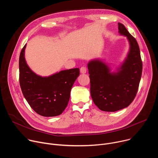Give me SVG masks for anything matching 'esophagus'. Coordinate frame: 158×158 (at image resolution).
Here are the masks:
<instances>
[{
	"instance_id": "1",
	"label": "esophagus",
	"mask_w": 158,
	"mask_h": 158,
	"mask_svg": "<svg viewBox=\"0 0 158 158\" xmlns=\"http://www.w3.org/2000/svg\"><path fill=\"white\" fill-rule=\"evenodd\" d=\"M80 72H81V74H85V73H86V72H87V68H86V67H85V66L81 67V69H80Z\"/></svg>"
}]
</instances>
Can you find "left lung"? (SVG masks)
I'll return each instance as SVG.
<instances>
[{"label":"left lung","mask_w":158,"mask_h":158,"mask_svg":"<svg viewBox=\"0 0 158 158\" xmlns=\"http://www.w3.org/2000/svg\"><path fill=\"white\" fill-rule=\"evenodd\" d=\"M119 32L127 37L130 50L117 73H110L109 67L100 60L87 65L90 91L94 103L103 111L114 112L127 107L136 96L143 71L139 45L125 26L118 23Z\"/></svg>","instance_id":"left-lung-1"}]
</instances>
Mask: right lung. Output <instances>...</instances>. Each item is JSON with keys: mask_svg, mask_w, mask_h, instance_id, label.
Returning a JSON list of instances; mask_svg holds the SVG:
<instances>
[{"mask_svg": "<svg viewBox=\"0 0 158 158\" xmlns=\"http://www.w3.org/2000/svg\"><path fill=\"white\" fill-rule=\"evenodd\" d=\"M19 56V82L26 101L37 113L44 117L61 114L68 104L71 88L79 76V68L60 71L49 77H41L27 65L24 51Z\"/></svg>", "mask_w": 158, "mask_h": 158, "instance_id": "right-lung-1", "label": "right lung"}]
</instances>
